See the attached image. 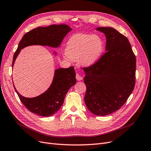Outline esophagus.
Segmentation results:
<instances>
[{"label": "esophagus", "mask_w": 151, "mask_h": 151, "mask_svg": "<svg viewBox=\"0 0 151 151\" xmlns=\"http://www.w3.org/2000/svg\"><path fill=\"white\" fill-rule=\"evenodd\" d=\"M76 80H78V81H81V80H83V77L82 76H81L80 75H78V74H76Z\"/></svg>", "instance_id": "34e87169"}]
</instances>
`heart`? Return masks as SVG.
<instances>
[{
    "instance_id": "obj_1",
    "label": "heart",
    "mask_w": 151,
    "mask_h": 151,
    "mask_svg": "<svg viewBox=\"0 0 151 151\" xmlns=\"http://www.w3.org/2000/svg\"><path fill=\"white\" fill-rule=\"evenodd\" d=\"M104 48V40L101 35L76 33L66 43L65 57L78 60L83 66H90L101 58Z\"/></svg>"
}]
</instances>
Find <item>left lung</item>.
Returning a JSON list of instances; mask_svg holds the SVG:
<instances>
[{
    "instance_id": "obj_1",
    "label": "left lung",
    "mask_w": 151,
    "mask_h": 151,
    "mask_svg": "<svg viewBox=\"0 0 151 151\" xmlns=\"http://www.w3.org/2000/svg\"><path fill=\"white\" fill-rule=\"evenodd\" d=\"M104 33L106 51L97 62L84 68L85 102L96 116L119 109L135 86L136 60L128 39L112 27H98Z\"/></svg>"
}]
</instances>
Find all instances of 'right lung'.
Instances as JSON below:
<instances>
[{"mask_svg": "<svg viewBox=\"0 0 151 151\" xmlns=\"http://www.w3.org/2000/svg\"><path fill=\"white\" fill-rule=\"evenodd\" d=\"M71 28L65 24L52 25L45 27H38L33 29L22 37L17 49L14 53L12 66L21 50L30 45L48 46L58 48L64 37ZM57 55V52H54ZM76 73L73 66L68 68H58L55 71L52 83L48 90L40 95L34 98H26L16 90L21 102L30 112L37 115L49 117L56 113L62 106L67 92L76 84Z\"/></svg>", "mask_w": 151, "mask_h": 151, "instance_id": "1", "label": "right lung"}]
</instances>
